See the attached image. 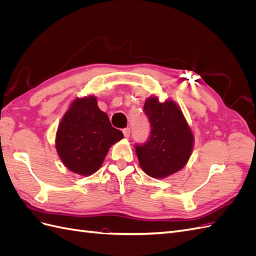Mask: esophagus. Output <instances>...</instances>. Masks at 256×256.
<instances>
[{
	"label": "esophagus",
	"mask_w": 256,
	"mask_h": 256,
	"mask_svg": "<svg viewBox=\"0 0 256 256\" xmlns=\"http://www.w3.org/2000/svg\"><path fill=\"white\" fill-rule=\"evenodd\" d=\"M122 134H124V136H125V138H129L130 136V134H131V130H130V128H125V129H122Z\"/></svg>",
	"instance_id": "esophagus-1"
}]
</instances>
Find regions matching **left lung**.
<instances>
[{"label":"left lung","mask_w":256,"mask_h":256,"mask_svg":"<svg viewBox=\"0 0 256 256\" xmlns=\"http://www.w3.org/2000/svg\"><path fill=\"white\" fill-rule=\"evenodd\" d=\"M144 112L150 132L145 143L134 145L140 166L150 177L172 175L189 160L193 134L180 109L171 100L161 104L156 97L148 98Z\"/></svg>","instance_id":"obj_1"}]
</instances>
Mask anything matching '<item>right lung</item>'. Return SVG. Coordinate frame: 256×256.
Listing matches in <instances>:
<instances>
[{
  "label": "right lung",
  "mask_w": 256,
  "mask_h": 256,
  "mask_svg": "<svg viewBox=\"0 0 256 256\" xmlns=\"http://www.w3.org/2000/svg\"><path fill=\"white\" fill-rule=\"evenodd\" d=\"M124 136L112 127L94 96L76 99L62 120L56 146L60 158L72 172L83 176L102 166L108 150Z\"/></svg>",
  "instance_id": "right-lung-1"
}]
</instances>
